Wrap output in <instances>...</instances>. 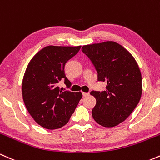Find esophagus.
<instances>
[{
  "instance_id": "1",
  "label": "esophagus",
  "mask_w": 160,
  "mask_h": 160,
  "mask_svg": "<svg viewBox=\"0 0 160 160\" xmlns=\"http://www.w3.org/2000/svg\"><path fill=\"white\" fill-rule=\"evenodd\" d=\"M82 95H83V97L88 96V95H89V93H88V92H82Z\"/></svg>"
}]
</instances>
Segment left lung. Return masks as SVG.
<instances>
[{
    "label": "left lung",
    "mask_w": 160,
    "mask_h": 160,
    "mask_svg": "<svg viewBox=\"0 0 160 160\" xmlns=\"http://www.w3.org/2000/svg\"><path fill=\"white\" fill-rule=\"evenodd\" d=\"M98 72V80L107 83L104 91H91L97 103L92 116L103 127L125 121L137 107L142 94L141 73L126 49L114 41L82 47Z\"/></svg>",
    "instance_id": "obj_1"
}]
</instances>
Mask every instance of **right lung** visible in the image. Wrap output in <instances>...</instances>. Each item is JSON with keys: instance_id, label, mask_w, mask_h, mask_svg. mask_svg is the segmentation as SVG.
<instances>
[{"instance_id": "add662e5", "label": "right lung", "mask_w": 160, "mask_h": 160, "mask_svg": "<svg viewBox=\"0 0 160 160\" xmlns=\"http://www.w3.org/2000/svg\"><path fill=\"white\" fill-rule=\"evenodd\" d=\"M80 48L45 47L27 66L22 85L23 101L32 117L43 128L52 130L65 125L82 99L81 92L62 91L57 86L62 79L67 87L72 85L64 67Z\"/></svg>"}]
</instances>
